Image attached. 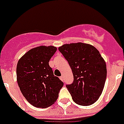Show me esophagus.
Here are the masks:
<instances>
[{
    "label": "esophagus",
    "mask_w": 124,
    "mask_h": 124,
    "mask_svg": "<svg viewBox=\"0 0 124 124\" xmlns=\"http://www.w3.org/2000/svg\"><path fill=\"white\" fill-rule=\"evenodd\" d=\"M60 79L62 80V81H63L64 80V79H63V77H60Z\"/></svg>",
    "instance_id": "1"
}]
</instances>
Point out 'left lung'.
I'll use <instances>...</instances> for the list:
<instances>
[{"label":"left lung","mask_w":124,"mask_h":124,"mask_svg":"<svg viewBox=\"0 0 124 124\" xmlns=\"http://www.w3.org/2000/svg\"><path fill=\"white\" fill-rule=\"evenodd\" d=\"M58 49L73 72V82L66 87L73 101L84 106L94 104L102 94L107 76L106 62L98 49L82 42L66 44Z\"/></svg>","instance_id":"8db88e82"}]
</instances>
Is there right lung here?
<instances>
[{"mask_svg":"<svg viewBox=\"0 0 124 124\" xmlns=\"http://www.w3.org/2000/svg\"><path fill=\"white\" fill-rule=\"evenodd\" d=\"M57 50L53 46H40L25 53L16 66V80L27 101L36 108H48L56 102L64 85L49 65Z\"/></svg>","mask_w":124,"mask_h":124,"instance_id":"obj_1","label":"right lung"}]
</instances>
